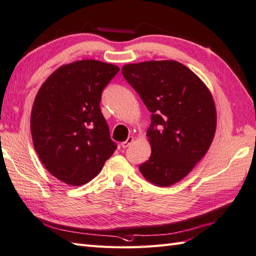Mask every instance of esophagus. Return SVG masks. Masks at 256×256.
Wrapping results in <instances>:
<instances>
[{"label":"esophagus","mask_w":256,"mask_h":256,"mask_svg":"<svg viewBox=\"0 0 256 256\" xmlns=\"http://www.w3.org/2000/svg\"><path fill=\"white\" fill-rule=\"evenodd\" d=\"M133 142H134V138H133V136H128V140H124V142H122V144H121V146H122L123 148H126L128 145L132 144Z\"/></svg>","instance_id":"esophagus-1"}]
</instances>
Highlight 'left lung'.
<instances>
[{"label": "left lung", "instance_id": "obj_1", "mask_svg": "<svg viewBox=\"0 0 256 256\" xmlns=\"http://www.w3.org/2000/svg\"><path fill=\"white\" fill-rule=\"evenodd\" d=\"M122 74L152 112L147 138L152 155L140 171L147 181L169 186L181 181L204 157L216 132L210 89L176 61L126 64Z\"/></svg>", "mask_w": 256, "mask_h": 256}]
</instances>
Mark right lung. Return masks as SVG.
I'll use <instances>...</instances> for the list:
<instances>
[{
    "instance_id": "obj_1",
    "label": "right lung",
    "mask_w": 256,
    "mask_h": 256,
    "mask_svg": "<svg viewBox=\"0 0 256 256\" xmlns=\"http://www.w3.org/2000/svg\"><path fill=\"white\" fill-rule=\"evenodd\" d=\"M118 70L97 60L62 65L34 98L30 130L36 152L44 168L68 186L94 179L116 150L99 104Z\"/></svg>"
}]
</instances>
